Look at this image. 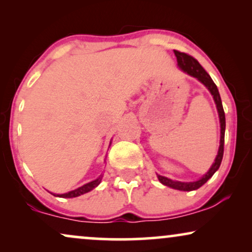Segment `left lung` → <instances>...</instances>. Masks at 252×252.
<instances>
[{
	"label": "left lung",
	"instance_id": "left-lung-1",
	"mask_svg": "<svg viewBox=\"0 0 252 252\" xmlns=\"http://www.w3.org/2000/svg\"><path fill=\"white\" fill-rule=\"evenodd\" d=\"M174 54L175 56H177L178 66L180 67L182 71L186 72L187 74L191 75V77L197 79L198 81H201L202 84L209 89L210 93H211V95L213 96V99H215L216 102L217 110H218V113H219V120H220V146H219L218 155H217L215 163L212 164V166L210 167V170L206 172V173L203 175L199 180L194 181V182H181V181L171 180V179L165 178L163 175H157L158 180H159L163 185L167 186V187L178 189V190H182V191H191V190H196V189H198L199 187H202V186L216 173L217 170H218L220 166V164H221L222 156H223V143H225L226 119H225V112H223L219 91L218 88H217L215 82H213L211 77L209 75L208 72L202 67V65L198 63L197 60H195V58L190 56V55L180 53V51L178 50H174Z\"/></svg>",
	"mask_w": 252,
	"mask_h": 252
}]
</instances>
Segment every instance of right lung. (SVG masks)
<instances>
[{
	"label": "right lung",
	"mask_w": 252,
	"mask_h": 252,
	"mask_svg": "<svg viewBox=\"0 0 252 252\" xmlns=\"http://www.w3.org/2000/svg\"><path fill=\"white\" fill-rule=\"evenodd\" d=\"M102 180V175H99V177L96 179L94 181H91L88 182V184H86L84 186H81V187H79L77 189H74V190L72 191H68V192H65V194H53L54 196H58V197H63V198H72V197H78V196H80L82 194H86V192L93 190V189L97 187L99 185V182Z\"/></svg>",
	"instance_id": "right-lung-1"
}]
</instances>
